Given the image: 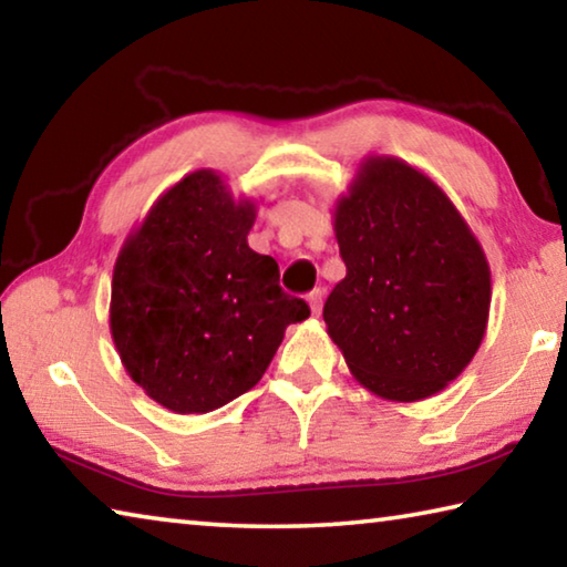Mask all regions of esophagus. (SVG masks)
Wrapping results in <instances>:
<instances>
[{
    "mask_svg": "<svg viewBox=\"0 0 567 567\" xmlns=\"http://www.w3.org/2000/svg\"><path fill=\"white\" fill-rule=\"evenodd\" d=\"M307 302H310V310L315 318L322 312V302H324V290H312L310 295H307Z\"/></svg>",
    "mask_w": 567,
    "mask_h": 567,
    "instance_id": "esophagus-1",
    "label": "esophagus"
}]
</instances>
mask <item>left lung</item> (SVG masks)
Masks as SVG:
<instances>
[{
    "label": "left lung",
    "mask_w": 567,
    "mask_h": 567,
    "mask_svg": "<svg viewBox=\"0 0 567 567\" xmlns=\"http://www.w3.org/2000/svg\"><path fill=\"white\" fill-rule=\"evenodd\" d=\"M332 227L348 275L322 318L352 378L390 402L437 395L485 338L483 245L433 177L390 155L360 159Z\"/></svg>",
    "instance_id": "left-lung-1"
}]
</instances>
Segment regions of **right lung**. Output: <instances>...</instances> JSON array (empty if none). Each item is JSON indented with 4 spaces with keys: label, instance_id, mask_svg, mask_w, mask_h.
I'll use <instances>...</instances> for the list:
<instances>
[{
    "label": "right lung",
    "instance_id": "obj_1",
    "mask_svg": "<svg viewBox=\"0 0 567 567\" xmlns=\"http://www.w3.org/2000/svg\"><path fill=\"white\" fill-rule=\"evenodd\" d=\"M255 217V199L195 169L162 192L114 262V348L145 395L177 415L252 390L287 324L310 318L305 300L282 292L272 257L247 245Z\"/></svg>",
    "mask_w": 567,
    "mask_h": 567
}]
</instances>
